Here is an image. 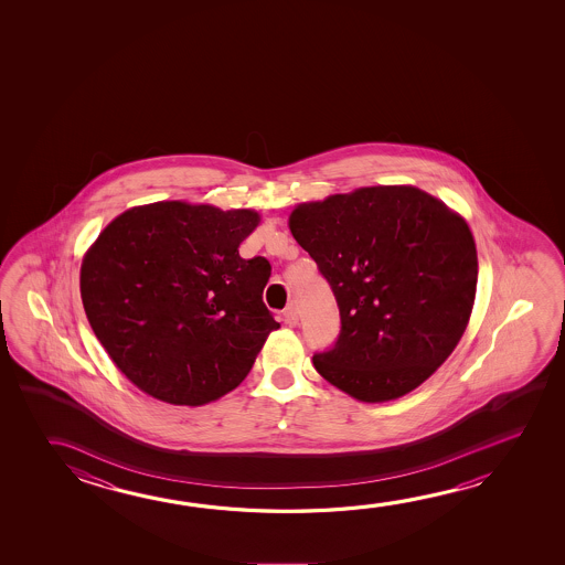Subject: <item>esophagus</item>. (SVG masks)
I'll use <instances>...</instances> for the list:
<instances>
[{
  "instance_id": "esophagus-1",
  "label": "esophagus",
  "mask_w": 565,
  "mask_h": 565,
  "mask_svg": "<svg viewBox=\"0 0 565 565\" xmlns=\"http://www.w3.org/2000/svg\"><path fill=\"white\" fill-rule=\"evenodd\" d=\"M284 321L289 327H296L299 323V313H297V309L294 306L286 307V311H284Z\"/></svg>"
}]
</instances>
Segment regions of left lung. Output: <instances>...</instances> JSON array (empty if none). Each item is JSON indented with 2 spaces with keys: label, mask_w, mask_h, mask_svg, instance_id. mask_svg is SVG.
<instances>
[{
  "label": "left lung",
  "mask_w": 565,
  "mask_h": 565,
  "mask_svg": "<svg viewBox=\"0 0 565 565\" xmlns=\"http://www.w3.org/2000/svg\"><path fill=\"white\" fill-rule=\"evenodd\" d=\"M289 231L333 287L341 334L315 371L382 404L424 384L471 319L479 259L461 214L414 185L361 186L297 204Z\"/></svg>",
  "instance_id": "8db88e82"
}]
</instances>
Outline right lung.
<instances>
[{"instance_id":"right-lung-1","label":"right lung","mask_w":565,"mask_h":565,"mask_svg":"<svg viewBox=\"0 0 565 565\" xmlns=\"http://www.w3.org/2000/svg\"><path fill=\"white\" fill-rule=\"evenodd\" d=\"M262 216L185 201L118 214L81 264L84 313L121 374L151 398L204 406L248 376L271 331L266 258H241Z\"/></svg>"}]
</instances>
